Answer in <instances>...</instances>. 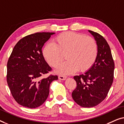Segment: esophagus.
Returning a JSON list of instances; mask_svg holds the SVG:
<instances>
[{"instance_id":"esophagus-1","label":"esophagus","mask_w":124,"mask_h":124,"mask_svg":"<svg viewBox=\"0 0 124 124\" xmlns=\"http://www.w3.org/2000/svg\"><path fill=\"white\" fill-rule=\"evenodd\" d=\"M66 78H67V77H66L65 75H59V76H58L59 79L62 80H65L66 79Z\"/></svg>"}]
</instances>
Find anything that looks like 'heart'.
<instances>
[{
    "mask_svg": "<svg viewBox=\"0 0 124 124\" xmlns=\"http://www.w3.org/2000/svg\"><path fill=\"white\" fill-rule=\"evenodd\" d=\"M43 55L52 67H56L65 53L66 60L57 68L58 72L69 74L78 70L84 71L95 62L98 55V45L89 36L74 32H62L45 45Z\"/></svg>",
    "mask_w": 124,
    "mask_h": 124,
    "instance_id": "heart-1",
    "label": "heart"
}]
</instances>
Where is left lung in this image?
Here are the masks:
<instances>
[{
  "label": "left lung",
  "mask_w": 124,
  "mask_h": 124,
  "mask_svg": "<svg viewBox=\"0 0 124 124\" xmlns=\"http://www.w3.org/2000/svg\"><path fill=\"white\" fill-rule=\"evenodd\" d=\"M98 45L96 60L85 74L75 76L76 87L72 93L75 102L83 107H93L107 97L114 81L115 63L109 46L98 33L89 30Z\"/></svg>",
  "instance_id": "8db88e82"
}]
</instances>
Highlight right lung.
<instances>
[{"label": "right lung", "mask_w": 124, "mask_h": 124, "mask_svg": "<svg viewBox=\"0 0 124 124\" xmlns=\"http://www.w3.org/2000/svg\"><path fill=\"white\" fill-rule=\"evenodd\" d=\"M54 32H37L20 39L7 62V81L15 101L23 107L35 108L46 101L51 83L58 76H41L52 70L44 60L42 47Z\"/></svg>", "instance_id": "obj_1"}]
</instances>
